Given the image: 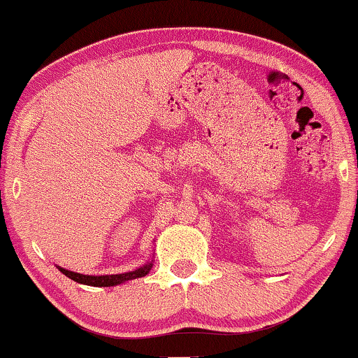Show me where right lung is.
I'll return each mask as SVG.
<instances>
[{"label":"right lung","mask_w":358,"mask_h":358,"mask_svg":"<svg viewBox=\"0 0 358 358\" xmlns=\"http://www.w3.org/2000/svg\"><path fill=\"white\" fill-rule=\"evenodd\" d=\"M152 261L143 264L142 268L130 271V273H122V274H108V275H87V274H79V273H72V271H67L64 268H59L62 274H66L67 278L76 280L79 284H85V286H94V287H110V286H117V284L127 282V280H132L137 278H143V275L148 274V271L152 269Z\"/></svg>","instance_id":"right-lung-1"}]
</instances>
